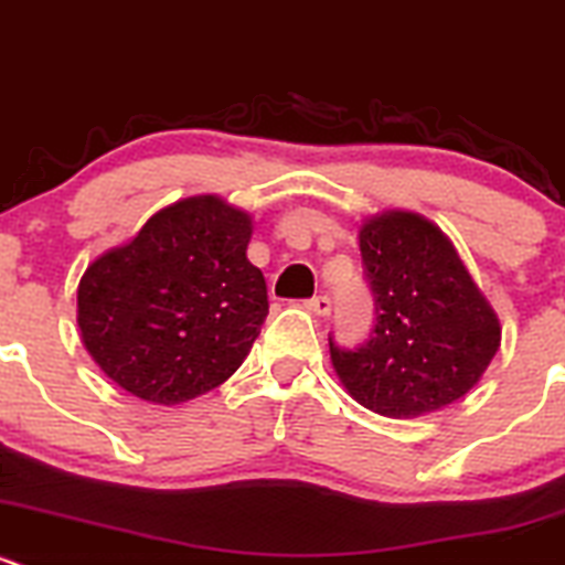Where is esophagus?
<instances>
[{"label":"esophagus","mask_w":565,"mask_h":565,"mask_svg":"<svg viewBox=\"0 0 565 565\" xmlns=\"http://www.w3.org/2000/svg\"><path fill=\"white\" fill-rule=\"evenodd\" d=\"M307 310L316 312V316H329L332 312V299L329 296H312L310 301H307Z\"/></svg>","instance_id":"obj_1"}]
</instances>
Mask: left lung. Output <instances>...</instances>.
I'll return each instance as SVG.
<instances>
[{
  "mask_svg": "<svg viewBox=\"0 0 565 565\" xmlns=\"http://www.w3.org/2000/svg\"><path fill=\"white\" fill-rule=\"evenodd\" d=\"M360 253L376 329L356 351L329 340L345 393L382 417H423L465 398L502 327L454 242L426 216L393 209L362 220Z\"/></svg>",
  "mask_w": 565,
  "mask_h": 565,
  "instance_id": "1",
  "label": "left lung"
}]
</instances>
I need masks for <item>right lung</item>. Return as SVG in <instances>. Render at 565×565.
<instances>
[{"label":"right lung","instance_id":"obj_1","mask_svg":"<svg viewBox=\"0 0 565 565\" xmlns=\"http://www.w3.org/2000/svg\"><path fill=\"white\" fill-rule=\"evenodd\" d=\"M249 238L247 211L220 194H194L100 253L76 290V323L95 365L159 406L227 382L269 316L266 280L247 258Z\"/></svg>","mask_w":565,"mask_h":565}]
</instances>
